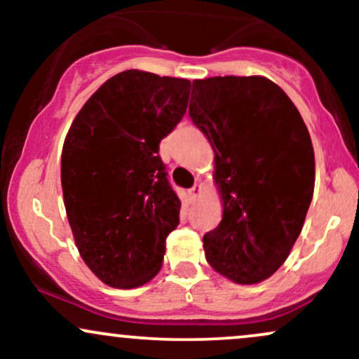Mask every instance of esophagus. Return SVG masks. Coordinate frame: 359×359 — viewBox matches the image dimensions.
Listing matches in <instances>:
<instances>
[{
    "instance_id": "obj_1",
    "label": "esophagus",
    "mask_w": 359,
    "mask_h": 359,
    "mask_svg": "<svg viewBox=\"0 0 359 359\" xmlns=\"http://www.w3.org/2000/svg\"><path fill=\"white\" fill-rule=\"evenodd\" d=\"M201 191H203V189H201V185H194L192 189H189V201L194 203V201L201 196Z\"/></svg>"
}]
</instances>
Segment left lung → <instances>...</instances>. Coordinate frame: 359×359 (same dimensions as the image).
<instances>
[{"label":"left lung","instance_id":"1","mask_svg":"<svg viewBox=\"0 0 359 359\" xmlns=\"http://www.w3.org/2000/svg\"><path fill=\"white\" fill-rule=\"evenodd\" d=\"M189 116L214 150L222 219L205 233L209 265L234 283L266 280L297 241L314 194L311 135L290 97L262 76L192 82Z\"/></svg>","mask_w":359,"mask_h":359}]
</instances>
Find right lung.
Segmentation results:
<instances>
[{
	"mask_svg": "<svg viewBox=\"0 0 359 359\" xmlns=\"http://www.w3.org/2000/svg\"><path fill=\"white\" fill-rule=\"evenodd\" d=\"M191 81L143 71L113 76L86 101L62 148L60 180L76 246L114 288L162 269L180 201L158 155L187 109Z\"/></svg>",
	"mask_w": 359,
	"mask_h": 359,
	"instance_id": "obj_1",
	"label": "right lung"
}]
</instances>
